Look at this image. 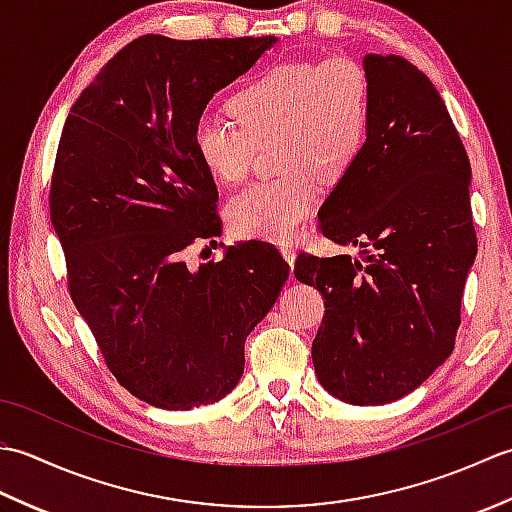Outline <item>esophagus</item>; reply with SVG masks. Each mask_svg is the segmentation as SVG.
<instances>
[{
	"label": "esophagus",
	"mask_w": 512,
	"mask_h": 512,
	"mask_svg": "<svg viewBox=\"0 0 512 512\" xmlns=\"http://www.w3.org/2000/svg\"><path fill=\"white\" fill-rule=\"evenodd\" d=\"M281 255H284V259L286 262L290 264V266H295V262H297V250H295V246H281Z\"/></svg>",
	"instance_id": "esophagus-1"
}]
</instances>
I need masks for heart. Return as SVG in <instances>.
<instances>
[{"mask_svg": "<svg viewBox=\"0 0 512 512\" xmlns=\"http://www.w3.org/2000/svg\"><path fill=\"white\" fill-rule=\"evenodd\" d=\"M239 127L204 116L193 149L209 176L233 187L255 149L273 145L277 178L250 184L228 204L239 235L288 242L299 233L321 184H341L361 162L372 129V85L354 59L281 63L239 88L228 103Z\"/></svg>", "mask_w": 512, "mask_h": 512, "instance_id": "b5f03b06", "label": "heart"}]
</instances>
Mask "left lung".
<instances>
[{"mask_svg": "<svg viewBox=\"0 0 512 512\" xmlns=\"http://www.w3.org/2000/svg\"><path fill=\"white\" fill-rule=\"evenodd\" d=\"M372 129L319 209L323 235L361 255H299L325 317L312 341L323 389L350 405L411 394L447 361L477 255L471 162L442 96L396 54H365Z\"/></svg>", "mask_w": 512, "mask_h": 512, "instance_id": "8db88e82", "label": "left lung"}]
</instances>
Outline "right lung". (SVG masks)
I'll return each instance as SVG.
<instances>
[{
  "label": "right lung",
  "mask_w": 512,
  "mask_h": 512,
  "mask_svg": "<svg viewBox=\"0 0 512 512\" xmlns=\"http://www.w3.org/2000/svg\"><path fill=\"white\" fill-rule=\"evenodd\" d=\"M275 37L145 35L116 52L65 118L50 220L76 310L129 394L169 411L213 405L244 374V343L290 266L237 242L191 270L195 239L222 235L217 187L193 149L206 105Z\"/></svg>",
  "instance_id": "add662e5"
}]
</instances>
